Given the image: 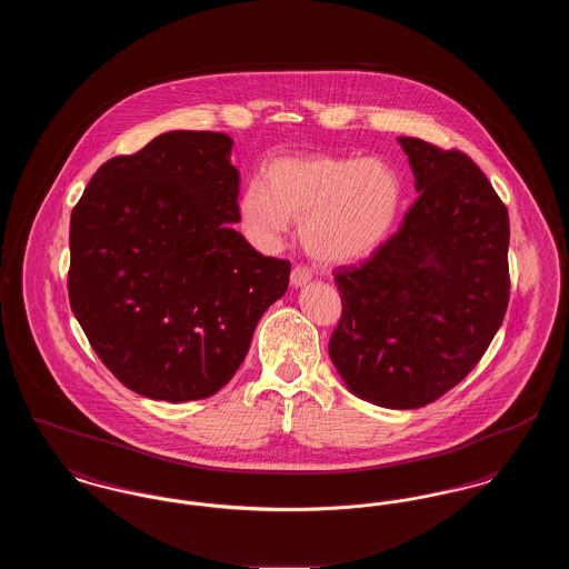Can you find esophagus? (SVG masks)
Masks as SVG:
<instances>
[{
    "instance_id": "34e87169",
    "label": "esophagus",
    "mask_w": 569,
    "mask_h": 569,
    "mask_svg": "<svg viewBox=\"0 0 569 569\" xmlns=\"http://www.w3.org/2000/svg\"><path fill=\"white\" fill-rule=\"evenodd\" d=\"M307 281H311V272L307 271L305 267H295L292 272H290V283H292L295 288H300V286H305Z\"/></svg>"
}]
</instances>
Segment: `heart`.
Segmentation results:
<instances>
[{
  "label": "heart",
  "instance_id": "1",
  "mask_svg": "<svg viewBox=\"0 0 569 569\" xmlns=\"http://www.w3.org/2000/svg\"><path fill=\"white\" fill-rule=\"evenodd\" d=\"M403 204L399 172L379 158H288L251 181L241 213L251 232L279 239L290 219L300 221V241L322 264H352L383 243Z\"/></svg>",
  "mask_w": 569,
  "mask_h": 569
}]
</instances>
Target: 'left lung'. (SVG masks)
Listing matches in <instances>:
<instances>
[{
  "mask_svg": "<svg viewBox=\"0 0 569 569\" xmlns=\"http://www.w3.org/2000/svg\"><path fill=\"white\" fill-rule=\"evenodd\" d=\"M418 200L360 267L335 271L343 311L328 353L362 401L433 403L487 352L510 298L508 209L457 149L399 136Z\"/></svg>",
  "mask_w": 569,
  "mask_h": 569,
  "instance_id": "left-lung-1",
  "label": "left lung"
}]
</instances>
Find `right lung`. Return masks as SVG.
<instances>
[{
  "label": "right lung",
  "instance_id": "1",
  "mask_svg": "<svg viewBox=\"0 0 569 569\" xmlns=\"http://www.w3.org/2000/svg\"><path fill=\"white\" fill-rule=\"evenodd\" d=\"M232 138L174 130L98 168L70 217L68 295L91 348L138 395H216L286 295L290 262L232 228Z\"/></svg>",
  "mask_w": 569,
  "mask_h": 569
}]
</instances>
